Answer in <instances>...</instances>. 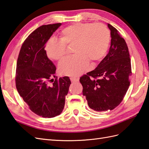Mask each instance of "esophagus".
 <instances>
[{
    "label": "esophagus",
    "mask_w": 149,
    "mask_h": 149,
    "mask_svg": "<svg viewBox=\"0 0 149 149\" xmlns=\"http://www.w3.org/2000/svg\"><path fill=\"white\" fill-rule=\"evenodd\" d=\"M70 79L71 82L72 83H75V82H77L79 81V79L78 78H75V77H71Z\"/></svg>",
    "instance_id": "esophagus-1"
}]
</instances>
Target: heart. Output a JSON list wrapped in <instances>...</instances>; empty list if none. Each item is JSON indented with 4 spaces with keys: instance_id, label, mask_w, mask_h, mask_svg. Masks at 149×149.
Here are the masks:
<instances>
[{
    "instance_id": "b5f03b06",
    "label": "heart",
    "mask_w": 149,
    "mask_h": 149,
    "mask_svg": "<svg viewBox=\"0 0 149 149\" xmlns=\"http://www.w3.org/2000/svg\"><path fill=\"white\" fill-rule=\"evenodd\" d=\"M111 42V33L101 23H74L63 28L59 40L50 38L47 42L45 51L50 59L58 61L68 54L67 47L74 46L76 55L62 61L59 70L63 75L76 77L84 72L90 62L96 64L107 52Z\"/></svg>"
}]
</instances>
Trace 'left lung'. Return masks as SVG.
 Listing matches in <instances>:
<instances>
[{
  "label": "left lung",
  "instance_id": "left-lung-1",
  "mask_svg": "<svg viewBox=\"0 0 149 149\" xmlns=\"http://www.w3.org/2000/svg\"><path fill=\"white\" fill-rule=\"evenodd\" d=\"M109 51L95 70L79 78L83 95L90 109L102 112L119 106L130 84L132 66L128 48L119 31L110 24Z\"/></svg>",
  "mask_w": 149,
  "mask_h": 149
}]
</instances>
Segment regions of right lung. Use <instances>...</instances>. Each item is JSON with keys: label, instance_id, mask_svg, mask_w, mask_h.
Instances as JSON below:
<instances>
[{"label": "right lung", "instance_id": "1", "mask_svg": "<svg viewBox=\"0 0 149 149\" xmlns=\"http://www.w3.org/2000/svg\"><path fill=\"white\" fill-rule=\"evenodd\" d=\"M61 25L46 24L36 29L23 43L17 61V92L29 109L43 118H54L63 112L71 83L68 77H55L56 68L45 50V43Z\"/></svg>", "mask_w": 149, "mask_h": 149}]
</instances>
